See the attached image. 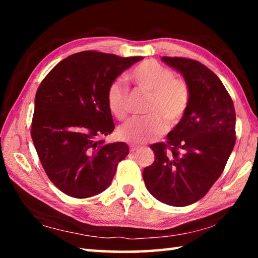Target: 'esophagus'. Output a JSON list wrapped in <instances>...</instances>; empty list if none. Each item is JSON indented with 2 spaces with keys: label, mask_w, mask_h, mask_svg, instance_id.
<instances>
[{
  "label": "esophagus",
  "mask_w": 258,
  "mask_h": 258,
  "mask_svg": "<svg viewBox=\"0 0 258 258\" xmlns=\"http://www.w3.org/2000/svg\"><path fill=\"white\" fill-rule=\"evenodd\" d=\"M139 149H140V147H139V146H134V145L130 146V150H131V152H135V151H138Z\"/></svg>",
  "instance_id": "34e87169"
}]
</instances>
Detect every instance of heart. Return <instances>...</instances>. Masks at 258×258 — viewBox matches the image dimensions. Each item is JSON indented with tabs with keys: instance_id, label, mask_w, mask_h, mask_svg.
Returning a JSON list of instances; mask_svg holds the SVG:
<instances>
[{
	"instance_id": "1",
	"label": "heart",
	"mask_w": 258,
	"mask_h": 258,
	"mask_svg": "<svg viewBox=\"0 0 258 258\" xmlns=\"http://www.w3.org/2000/svg\"><path fill=\"white\" fill-rule=\"evenodd\" d=\"M128 81L139 90L150 93L145 117L126 121L117 130L123 141L141 145L163 134L168 126L182 119L190 102L187 83L174 76L171 69L155 60H145L128 74ZM107 106L117 119H125L128 113V92L119 81L112 82L106 93Z\"/></svg>"
}]
</instances>
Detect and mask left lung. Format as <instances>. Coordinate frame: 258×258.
<instances>
[{"instance_id":"1","label":"left lung","mask_w":258,"mask_h":258,"mask_svg":"<svg viewBox=\"0 0 258 258\" xmlns=\"http://www.w3.org/2000/svg\"><path fill=\"white\" fill-rule=\"evenodd\" d=\"M190 89V102L167 143H155V161L143 169L148 191L169 206L202 199L224 171L235 143V111L215 74L199 61L163 56Z\"/></svg>"}]
</instances>
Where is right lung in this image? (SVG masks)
I'll return each mask as SVG.
<instances>
[{
	"label": "right lung",
	"mask_w": 258,
	"mask_h": 258,
	"mask_svg": "<svg viewBox=\"0 0 258 258\" xmlns=\"http://www.w3.org/2000/svg\"><path fill=\"white\" fill-rule=\"evenodd\" d=\"M142 59L78 52L61 60L38 86L30 134L46 175L63 194L99 195L128 155L126 143L100 140L115 128L106 93L121 73Z\"/></svg>",
	"instance_id": "right-lung-1"
}]
</instances>
